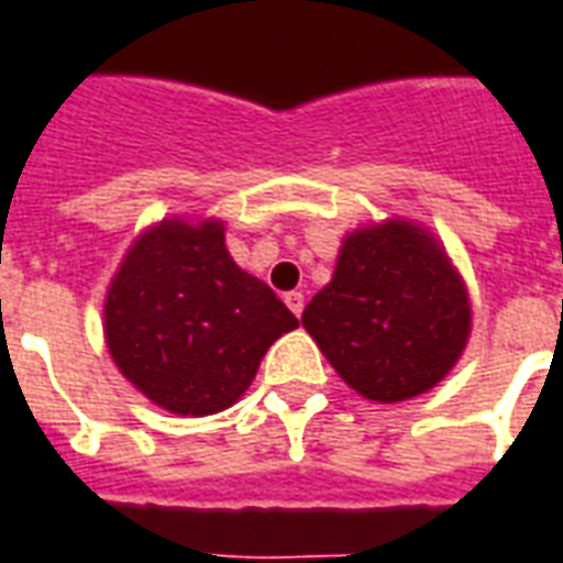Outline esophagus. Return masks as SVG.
Here are the masks:
<instances>
[{"mask_svg":"<svg viewBox=\"0 0 563 563\" xmlns=\"http://www.w3.org/2000/svg\"><path fill=\"white\" fill-rule=\"evenodd\" d=\"M283 301H286V307H289L295 316L303 313V295L301 292H286V298H283Z\"/></svg>","mask_w":563,"mask_h":563,"instance_id":"1","label":"esophagus"}]
</instances>
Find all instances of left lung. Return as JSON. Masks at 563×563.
<instances>
[{
  "instance_id": "8db88e82",
  "label": "left lung",
  "mask_w": 563,
  "mask_h": 563,
  "mask_svg": "<svg viewBox=\"0 0 563 563\" xmlns=\"http://www.w3.org/2000/svg\"><path fill=\"white\" fill-rule=\"evenodd\" d=\"M301 322L352 390L402 402L439 385L460 361L472 303L439 241L394 218L345 235L334 277Z\"/></svg>"
}]
</instances>
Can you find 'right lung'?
Returning a JSON list of instances; mask_svg holds the SVG:
<instances>
[{"instance_id": "obj_1", "label": "right lung", "mask_w": 563, "mask_h": 563, "mask_svg": "<svg viewBox=\"0 0 563 563\" xmlns=\"http://www.w3.org/2000/svg\"><path fill=\"white\" fill-rule=\"evenodd\" d=\"M289 307L229 256L223 220L166 218L124 253L103 301L112 361L173 415H214L256 378Z\"/></svg>"}]
</instances>
